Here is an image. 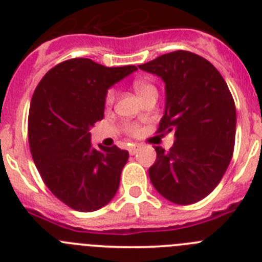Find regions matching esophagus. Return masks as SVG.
I'll return each instance as SVG.
<instances>
[{"label":"esophagus","mask_w":262,"mask_h":262,"mask_svg":"<svg viewBox=\"0 0 262 262\" xmlns=\"http://www.w3.org/2000/svg\"><path fill=\"white\" fill-rule=\"evenodd\" d=\"M139 151V145H131V147L128 148V152H129V155H135L136 152Z\"/></svg>","instance_id":"34e87169"}]
</instances>
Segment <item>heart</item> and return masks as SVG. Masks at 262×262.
Here are the masks:
<instances>
[{"instance_id": "heart-1", "label": "heart", "mask_w": 262, "mask_h": 262, "mask_svg": "<svg viewBox=\"0 0 262 262\" xmlns=\"http://www.w3.org/2000/svg\"><path fill=\"white\" fill-rule=\"evenodd\" d=\"M134 88H135V92L138 93L139 97H142L143 94L147 93V92H149V90L155 89V86L152 84H149V82H145V81H135L134 82ZM115 101V90L114 89H110L106 93V103L107 105H111V103L114 102ZM128 131L131 134H136L138 133V127L134 126V124H131V126H128Z\"/></svg>"}]
</instances>
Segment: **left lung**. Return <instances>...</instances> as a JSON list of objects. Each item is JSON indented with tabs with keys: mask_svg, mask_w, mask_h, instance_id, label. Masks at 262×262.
Returning <instances> with one entry per match:
<instances>
[{
	"mask_svg": "<svg viewBox=\"0 0 262 262\" xmlns=\"http://www.w3.org/2000/svg\"><path fill=\"white\" fill-rule=\"evenodd\" d=\"M165 82V111L157 133L173 131L176 142L156 147L149 178L176 205L203 200L221 182L232 159L236 107L226 81L211 62L174 51L139 66Z\"/></svg>",
	"mask_w": 262,
	"mask_h": 262,
	"instance_id": "8db88e82",
	"label": "left lung"
}]
</instances>
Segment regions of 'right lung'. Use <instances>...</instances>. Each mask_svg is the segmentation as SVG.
Masks as SVG:
<instances>
[{"mask_svg": "<svg viewBox=\"0 0 262 262\" xmlns=\"http://www.w3.org/2000/svg\"><path fill=\"white\" fill-rule=\"evenodd\" d=\"M136 69L71 59L50 69L32 94V159L51 193L73 210L96 211L117 194L128 152L117 145L94 148L90 128L103 119L108 88Z\"/></svg>", "mask_w": 262, "mask_h": 262, "instance_id": "add662e5", "label": "right lung"}]
</instances>
